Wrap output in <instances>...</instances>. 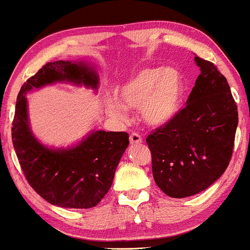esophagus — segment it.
I'll use <instances>...</instances> for the list:
<instances>
[{"label": "esophagus", "instance_id": "obj_1", "mask_svg": "<svg viewBox=\"0 0 250 250\" xmlns=\"http://www.w3.org/2000/svg\"><path fill=\"white\" fill-rule=\"evenodd\" d=\"M143 142L142 136L138 133H132L130 136V143L131 145H137V144H140Z\"/></svg>", "mask_w": 250, "mask_h": 250}]
</instances>
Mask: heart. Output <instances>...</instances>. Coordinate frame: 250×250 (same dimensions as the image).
<instances>
[{
    "label": "heart",
    "mask_w": 250,
    "mask_h": 250,
    "mask_svg": "<svg viewBox=\"0 0 250 250\" xmlns=\"http://www.w3.org/2000/svg\"><path fill=\"white\" fill-rule=\"evenodd\" d=\"M185 82L175 67H144L117 85L116 97L104 101L106 112L116 119H125L126 108L140 107L146 124L163 126L179 113L183 104Z\"/></svg>",
    "instance_id": "heart-1"
}]
</instances>
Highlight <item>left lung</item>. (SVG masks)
Returning <instances> with one entry per match:
<instances>
[{
	"mask_svg": "<svg viewBox=\"0 0 250 250\" xmlns=\"http://www.w3.org/2000/svg\"><path fill=\"white\" fill-rule=\"evenodd\" d=\"M194 61L201 72L187 105L146 138L155 184L171 198L198 194L224 174L239 122L225 76L210 62Z\"/></svg>",
	"mask_w": 250,
	"mask_h": 250,
	"instance_id": "1",
	"label": "left lung"
}]
</instances>
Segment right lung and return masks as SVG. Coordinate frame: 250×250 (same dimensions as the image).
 <instances>
[{
    "mask_svg": "<svg viewBox=\"0 0 250 250\" xmlns=\"http://www.w3.org/2000/svg\"><path fill=\"white\" fill-rule=\"evenodd\" d=\"M72 83L98 89L95 67L85 61L46 63L21 87L11 127L13 145L25 179L37 194L64 208L98 205L112 185L122 155L128 146L126 132L91 131L70 147L43 145L32 133L25 95L54 83Z\"/></svg>",
    "mask_w": 250,
    "mask_h": 250,
    "instance_id": "right-lung-1",
    "label": "right lung"
}]
</instances>
